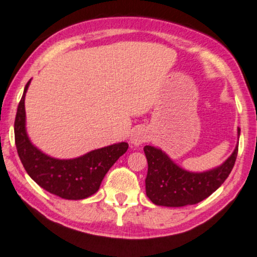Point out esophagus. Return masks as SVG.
<instances>
[{
  "instance_id": "obj_1",
  "label": "esophagus",
  "mask_w": 257,
  "mask_h": 257,
  "mask_svg": "<svg viewBox=\"0 0 257 257\" xmlns=\"http://www.w3.org/2000/svg\"><path fill=\"white\" fill-rule=\"evenodd\" d=\"M149 141V134L144 127H137L132 131L131 137H130V142L134 147H138L141 144L146 143Z\"/></svg>"
}]
</instances>
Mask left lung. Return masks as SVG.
I'll return each mask as SVG.
<instances>
[{
    "mask_svg": "<svg viewBox=\"0 0 257 257\" xmlns=\"http://www.w3.org/2000/svg\"><path fill=\"white\" fill-rule=\"evenodd\" d=\"M239 134L238 128V138ZM144 153L148 161L146 191L149 200L156 206L184 207L203 201L221 186L233 168L238 147L219 167L200 173L183 170L159 148L146 146Z\"/></svg>",
    "mask_w": 257,
    "mask_h": 257,
    "instance_id": "left-lung-1",
    "label": "left lung"
}]
</instances>
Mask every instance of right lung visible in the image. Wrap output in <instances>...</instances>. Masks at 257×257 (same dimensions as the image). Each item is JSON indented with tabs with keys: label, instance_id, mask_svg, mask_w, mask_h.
<instances>
[{
	"label": "right lung",
	"instance_id": "right-lung-1",
	"mask_svg": "<svg viewBox=\"0 0 257 257\" xmlns=\"http://www.w3.org/2000/svg\"><path fill=\"white\" fill-rule=\"evenodd\" d=\"M27 81L14 121L15 146L27 174L41 188L65 200H83L98 191L109 168L127 150L126 142L92 150L75 159L60 160L45 155L29 140L25 127Z\"/></svg>",
	"mask_w": 257,
	"mask_h": 257
}]
</instances>
